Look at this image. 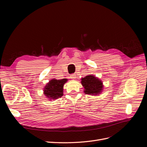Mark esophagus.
Listing matches in <instances>:
<instances>
[{
	"label": "esophagus",
	"mask_w": 147,
	"mask_h": 147,
	"mask_svg": "<svg viewBox=\"0 0 147 147\" xmlns=\"http://www.w3.org/2000/svg\"><path fill=\"white\" fill-rule=\"evenodd\" d=\"M70 78H72V80H75V78H77V76H76V74H72V75H70Z\"/></svg>",
	"instance_id": "1"
}]
</instances>
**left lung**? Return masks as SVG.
Here are the masks:
<instances>
[{
  "mask_svg": "<svg viewBox=\"0 0 147 147\" xmlns=\"http://www.w3.org/2000/svg\"><path fill=\"white\" fill-rule=\"evenodd\" d=\"M81 83L84 87V92L87 94L97 95L103 90V84L102 81L94 75H90L82 78Z\"/></svg>",
  "mask_w": 147,
  "mask_h": 147,
  "instance_id": "8db88e82",
  "label": "left lung"
}]
</instances>
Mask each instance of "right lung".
<instances>
[{
  "label": "right lung",
  "mask_w": 147,
  "mask_h": 147,
  "mask_svg": "<svg viewBox=\"0 0 147 147\" xmlns=\"http://www.w3.org/2000/svg\"><path fill=\"white\" fill-rule=\"evenodd\" d=\"M67 80H68L65 78L51 80L44 88V94L50 100H55L63 96L64 84Z\"/></svg>",
  "instance_id": "obj_1"
}]
</instances>
